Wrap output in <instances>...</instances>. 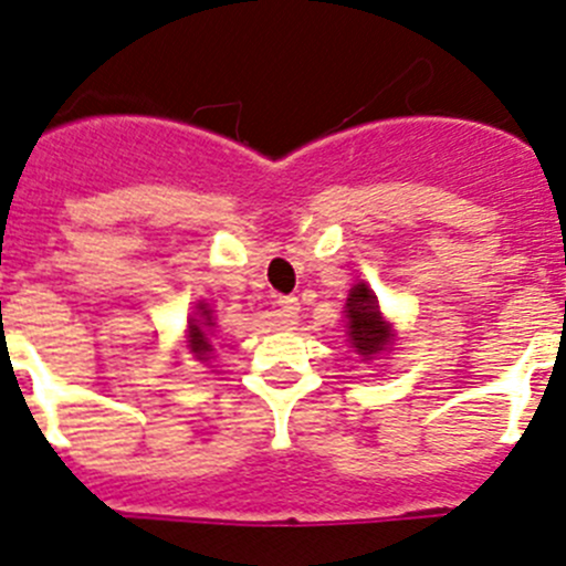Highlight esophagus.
<instances>
[{"instance_id":"obj_1","label":"esophagus","mask_w":566,"mask_h":566,"mask_svg":"<svg viewBox=\"0 0 566 566\" xmlns=\"http://www.w3.org/2000/svg\"><path fill=\"white\" fill-rule=\"evenodd\" d=\"M276 318L282 327H293L295 321H298V298L293 295H282L276 302Z\"/></svg>"}]
</instances>
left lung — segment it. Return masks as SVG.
<instances>
[{
    "mask_svg": "<svg viewBox=\"0 0 566 566\" xmlns=\"http://www.w3.org/2000/svg\"><path fill=\"white\" fill-rule=\"evenodd\" d=\"M346 338L360 360H378L395 344V329L378 307V295L366 282L353 284L346 295Z\"/></svg>",
    "mask_w": 566,
    "mask_h": 566,
    "instance_id": "left-lung-1",
    "label": "left lung"
}]
</instances>
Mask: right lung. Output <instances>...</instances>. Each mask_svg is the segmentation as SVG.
I'll return each instance as SVG.
<instances>
[{"mask_svg":"<svg viewBox=\"0 0 566 566\" xmlns=\"http://www.w3.org/2000/svg\"><path fill=\"white\" fill-rule=\"evenodd\" d=\"M211 329H213L211 310H208L206 302H200L197 304V315H191V318H188V349L197 355V360L211 358V353H213Z\"/></svg>","mask_w":566,"mask_h":566,"instance_id":"add662e5","label":"right lung"}]
</instances>
